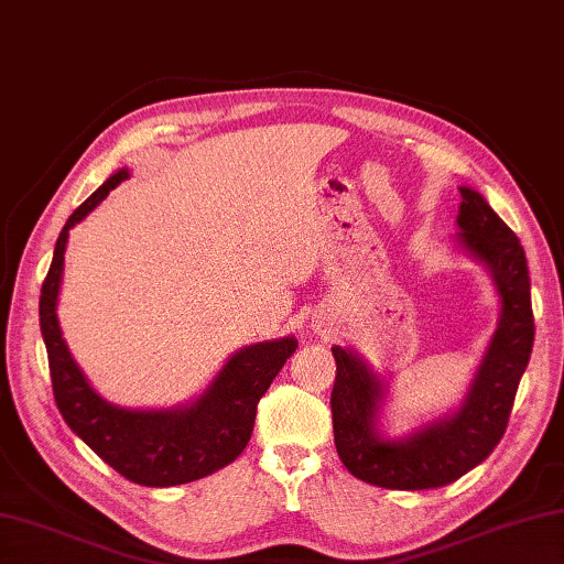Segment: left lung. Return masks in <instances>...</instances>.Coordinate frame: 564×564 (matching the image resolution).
<instances>
[{
  "instance_id": "8db88e82",
  "label": "left lung",
  "mask_w": 564,
  "mask_h": 564,
  "mask_svg": "<svg viewBox=\"0 0 564 564\" xmlns=\"http://www.w3.org/2000/svg\"><path fill=\"white\" fill-rule=\"evenodd\" d=\"M458 240L490 270L500 294V322L460 409L401 441L377 431L381 379L359 354L332 347L334 443L354 478L391 490L441 488L486 460L508 429L520 377L528 369L535 319L525 250L480 193L460 187Z\"/></svg>"
}]
</instances>
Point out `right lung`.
I'll return each instance as SVG.
<instances>
[{
    "mask_svg": "<svg viewBox=\"0 0 564 564\" xmlns=\"http://www.w3.org/2000/svg\"><path fill=\"white\" fill-rule=\"evenodd\" d=\"M126 177L128 171L108 177L88 200L76 207L58 232L54 260L39 297V324L48 354L54 399L68 429L126 480L151 488L183 486L225 468L245 451L252 436L257 403L297 349V339L262 341L232 354L203 397L181 409H118L98 397L62 337L56 300L62 288L68 230Z\"/></svg>",
    "mask_w": 564,
    "mask_h": 564,
    "instance_id": "obj_1",
    "label": "right lung"
}]
</instances>
